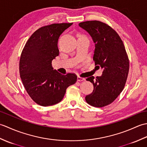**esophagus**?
I'll list each match as a JSON object with an SVG mask.
<instances>
[{
  "label": "esophagus",
  "mask_w": 147,
  "mask_h": 147,
  "mask_svg": "<svg viewBox=\"0 0 147 147\" xmlns=\"http://www.w3.org/2000/svg\"><path fill=\"white\" fill-rule=\"evenodd\" d=\"M77 80L78 81V82H81V81L85 80V79L84 78H82V77H80V76H78L77 77Z\"/></svg>",
  "instance_id": "esophagus-1"
}]
</instances>
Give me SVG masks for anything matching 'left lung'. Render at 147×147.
Here are the masks:
<instances>
[{
	"mask_svg": "<svg viewBox=\"0 0 147 147\" xmlns=\"http://www.w3.org/2000/svg\"><path fill=\"white\" fill-rule=\"evenodd\" d=\"M79 26L92 36L95 45L93 61L103 69L102 76L86 79L93 84V90L85 100L93 107H104L113 102L125 86L129 67L125 47L117 32L101 21H87Z\"/></svg>",
	"mask_w": 147,
	"mask_h": 147,
	"instance_id": "1",
	"label": "left lung"
}]
</instances>
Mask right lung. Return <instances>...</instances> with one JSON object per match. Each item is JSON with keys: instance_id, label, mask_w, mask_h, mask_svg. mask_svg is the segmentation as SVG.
I'll use <instances>...</instances> for the list:
<instances>
[{"instance_id": "obj_1", "label": "right lung", "mask_w": 147, "mask_h": 147, "mask_svg": "<svg viewBox=\"0 0 147 147\" xmlns=\"http://www.w3.org/2000/svg\"><path fill=\"white\" fill-rule=\"evenodd\" d=\"M73 23H54L36 30L21 52L20 74L28 94L40 105L60 102L68 86L75 83L74 73L63 75L54 70L52 61L59 55V36Z\"/></svg>"}]
</instances>
